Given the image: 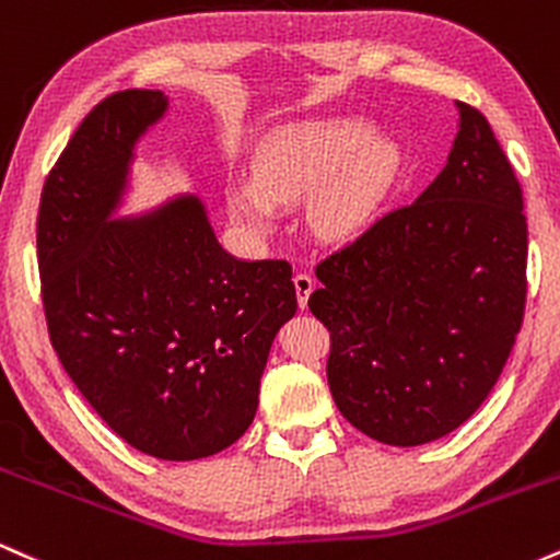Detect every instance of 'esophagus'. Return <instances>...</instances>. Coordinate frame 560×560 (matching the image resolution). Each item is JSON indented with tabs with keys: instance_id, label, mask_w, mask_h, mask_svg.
<instances>
[{
	"instance_id": "1",
	"label": "esophagus",
	"mask_w": 560,
	"mask_h": 560,
	"mask_svg": "<svg viewBox=\"0 0 560 560\" xmlns=\"http://www.w3.org/2000/svg\"><path fill=\"white\" fill-rule=\"evenodd\" d=\"M294 292H298V302L300 307H307V298H311V292L316 289V281H313L311 273H294Z\"/></svg>"
}]
</instances>
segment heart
I'll list each match as a JSON object with an SVG mask.
<instances>
[{"instance_id": "obj_1", "label": "heart", "mask_w": 560, "mask_h": 560, "mask_svg": "<svg viewBox=\"0 0 560 560\" xmlns=\"http://www.w3.org/2000/svg\"><path fill=\"white\" fill-rule=\"evenodd\" d=\"M400 173V150L365 118L300 120L268 133L255 178L226 186L234 221L253 231L276 226L279 202L311 197V221L326 240H352L376 223Z\"/></svg>"}]
</instances>
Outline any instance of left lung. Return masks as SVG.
Wrapping results in <instances>:
<instances>
[{"instance_id":"1","label":"left lung","mask_w":560,"mask_h":560,"mask_svg":"<svg viewBox=\"0 0 560 560\" xmlns=\"http://www.w3.org/2000/svg\"><path fill=\"white\" fill-rule=\"evenodd\" d=\"M455 107L458 133L440 176L320 260V289L307 300L331 331L326 376L339 413L395 447L471 419L524 318L522 186L485 115Z\"/></svg>"}]
</instances>
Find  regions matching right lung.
Here are the masks:
<instances>
[{"label":"right lung","mask_w":560,"mask_h":560,"mask_svg":"<svg viewBox=\"0 0 560 560\" xmlns=\"http://www.w3.org/2000/svg\"><path fill=\"white\" fill-rule=\"evenodd\" d=\"M168 96L126 89L83 118L38 205V273L66 374L115 434L160 460L221 453L247 432L281 326L287 260L226 253L197 195L118 218L137 144Z\"/></svg>","instance_id":"right-lung-1"}]
</instances>
